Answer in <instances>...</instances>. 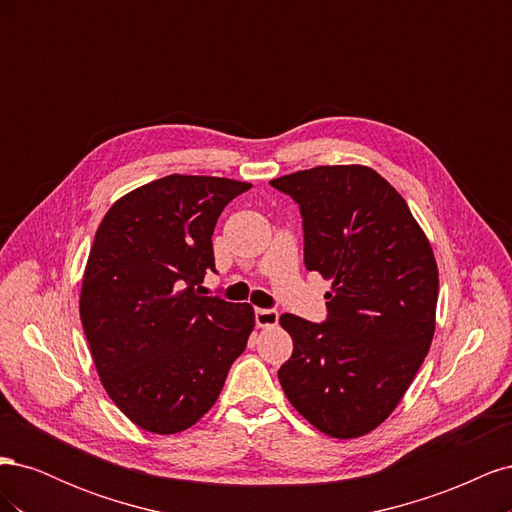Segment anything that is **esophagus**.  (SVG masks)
<instances>
[{
  "label": "esophagus",
  "mask_w": 512,
  "mask_h": 512,
  "mask_svg": "<svg viewBox=\"0 0 512 512\" xmlns=\"http://www.w3.org/2000/svg\"><path fill=\"white\" fill-rule=\"evenodd\" d=\"M254 320H256V327L267 329V327H275L277 320H280V316H277L275 309L256 307V309H254Z\"/></svg>",
  "instance_id": "34e87169"
}]
</instances>
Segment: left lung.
<instances>
[{"instance_id": "1", "label": "left lung", "mask_w": 512, "mask_h": 512, "mask_svg": "<svg viewBox=\"0 0 512 512\" xmlns=\"http://www.w3.org/2000/svg\"><path fill=\"white\" fill-rule=\"evenodd\" d=\"M299 205L307 271L333 280L327 318L282 314L290 404L331 438L378 427L408 391L436 329L438 265L406 200L367 166H316L269 181Z\"/></svg>"}]
</instances>
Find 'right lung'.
Segmentation results:
<instances>
[{
  "label": "right lung",
  "instance_id": "1",
  "mask_svg": "<svg viewBox=\"0 0 512 512\" xmlns=\"http://www.w3.org/2000/svg\"><path fill=\"white\" fill-rule=\"evenodd\" d=\"M250 183L168 175L108 209L91 245L81 320L104 389L151 433L192 427L254 329L250 303L203 297L213 228Z\"/></svg>",
  "mask_w": 512,
  "mask_h": 512
}]
</instances>
